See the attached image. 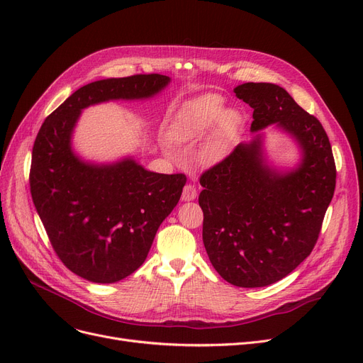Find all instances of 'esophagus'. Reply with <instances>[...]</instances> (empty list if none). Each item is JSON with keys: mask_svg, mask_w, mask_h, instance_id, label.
Listing matches in <instances>:
<instances>
[{"mask_svg": "<svg viewBox=\"0 0 363 363\" xmlns=\"http://www.w3.org/2000/svg\"><path fill=\"white\" fill-rule=\"evenodd\" d=\"M196 197H197V189H196V186H194L193 184H186V185L184 186V189H182L181 199H182L184 201H191V200H194Z\"/></svg>", "mask_w": 363, "mask_h": 363, "instance_id": "obj_1", "label": "esophagus"}]
</instances>
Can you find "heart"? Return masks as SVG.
<instances>
[{
	"mask_svg": "<svg viewBox=\"0 0 363 363\" xmlns=\"http://www.w3.org/2000/svg\"><path fill=\"white\" fill-rule=\"evenodd\" d=\"M212 127L197 151L199 163L212 166L234 151L241 128V114L234 108L225 110L220 95L204 94L188 101L174 116L167 133L174 143L188 144L203 138Z\"/></svg>",
	"mask_w": 363,
	"mask_h": 363,
	"instance_id": "obj_1",
	"label": "heart"
}]
</instances>
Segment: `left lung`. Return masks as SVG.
Returning <instances> with one entry per match:
<instances>
[{
  "mask_svg": "<svg viewBox=\"0 0 363 363\" xmlns=\"http://www.w3.org/2000/svg\"><path fill=\"white\" fill-rule=\"evenodd\" d=\"M253 108L250 143L238 144L200 178L203 242L216 272L244 289L271 285L293 272L318 241L335 189L325 129L275 84L234 88ZM275 124L299 144L302 160L282 172L267 164L258 130Z\"/></svg>",
  "mask_w": 363,
  "mask_h": 363,
  "instance_id": "left-lung-1",
  "label": "left lung"
}]
</instances>
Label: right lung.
Returning a JSON list of instances; mask_svg holds the SVG:
<instances>
[{
  "instance_id": "add662e5",
  "label": "right lung",
  "mask_w": 363,
  "mask_h": 363,
  "mask_svg": "<svg viewBox=\"0 0 363 363\" xmlns=\"http://www.w3.org/2000/svg\"><path fill=\"white\" fill-rule=\"evenodd\" d=\"M169 82L157 73L91 82L57 107L38 132L29 174L32 200L55 255L84 279L111 284L135 272L178 204L186 177L150 172L132 157L85 162L72 148L76 122L89 106L145 100Z\"/></svg>"
}]
</instances>
